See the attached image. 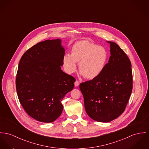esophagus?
I'll list each match as a JSON object with an SVG mask.
<instances>
[{"label":"esophagus","instance_id":"34e87169","mask_svg":"<svg viewBox=\"0 0 149 149\" xmlns=\"http://www.w3.org/2000/svg\"><path fill=\"white\" fill-rule=\"evenodd\" d=\"M74 85H75V87H78V86L79 85V81H78V80H76V81H75V83H74Z\"/></svg>","mask_w":149,"mask_h":149}]
</instances>
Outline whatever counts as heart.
Returning <instances> with one entry per match:
<instances>
[{
	"mask_svg": "<svg viewBox=\"0 0 149 149\" xmlns=\"http://www.w3.org/2000/svg\"><path fill=\"white\" fill-rule=\"evenodd\" d=\"M108 59L107 50L102 46L87 40L75 43L71 49V54H65L62 64L66 72H75L78 63L81 75L88 79L99 76L105 69Z\"/></svg>",
	"mask_w": 149,
	"mask_h": 149,
	"instance_id": "b5f03b06",
	"label": "heart"
}]
</instances>
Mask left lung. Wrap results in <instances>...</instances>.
Wrapping results in <instances>:
<instances>
[{"label": "left lung", "mask_w": 149, "mask_h": 149, "mask_svg": "<svg viewBox=\"0 0 149 149\" xmlns=\"http://www.w3.org/2000/svg\"><path fill=\"white\" fill-rule=\"evenodd\" d=\"M111 56L101 74L80 83L86 112L92 120L108 123L121 115L133 88L130 61L120 46L111 41Z\"/></svg>", "instance_id": "8db88e82"}]
</instances>
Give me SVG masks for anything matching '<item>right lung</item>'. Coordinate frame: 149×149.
Here are the masks:
<instances>
[{"label":"right lung","instance_id":"obj_1","mask_svg":"<svg viewBox=\"0 0 149 149\" xmlns=\"http://www.w3.org/2000/svg\"><path fill=\"white\" fill-rule=\"evenodd\" d=\"M60 39L40 42L21 58L16 79L19 102L38 121L49 123L61 115L63 98L74 87L75 79L61 68L65 49Z\"/></svg>","mask_w":149,"mask_h":149}]
</instances>
